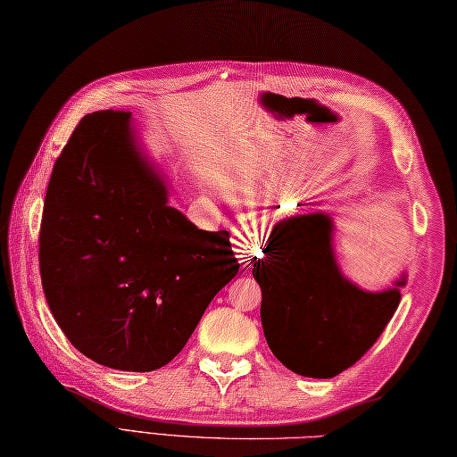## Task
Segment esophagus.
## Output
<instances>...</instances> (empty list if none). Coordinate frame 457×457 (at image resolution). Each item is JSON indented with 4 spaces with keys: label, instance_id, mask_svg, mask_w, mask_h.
Wrapping results in <instances>:
<instances>
[{
    "label": "esophagus",
    "instance_id": "34e87169",
    "mask_svg": "<svg viewBox=\"0 0 457 457\" xmlns=\"http://www.w3.org/2000/svg\"><path fill=\"white\" fill-rule=\"evenodd\" d=\"M232 245H235V253H237V258H240V262L251 261V258L256 256L258 251H261V245H262L261 222H256L254 228H251V230L237 232Z\"/></svg>",
    "mask_w": 457,
    "mask_h": 457
}]
</instances>
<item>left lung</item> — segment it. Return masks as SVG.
I'll list each match as a JSON object with an SVG mask.
<instances>
[{"label":"left lung","instance_id":"8db88e82","mask_svg":"<svg viewBox=\"0 0 457 457\" xmlns=\"http://www.w3.org/2000/svg\"><path fill=\"white\" fill-rule=\"evenodd\" d=\"M262 258L253 261L261 284V320L269 348L292 372L334 378L354 366L380 338L400 287L364 292L342 277L332 251V220L300 214L272 228Z\"/></svg>","mask_w":457,"mask_h":457}]
</instances>
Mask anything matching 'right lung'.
<instances>
[{
	"mask_svg": "<svg viewBox=\"0 0 457 457\" xmlns=\"http://www.w3.org/2000/svg\"><path fill=\"white\" fill-rule=\"evenodd\" d=\"M131 113L85 115L43 204L39 272L51 314L93 362L151 372L191 338L238 272L228 232L196 228L135 145Z\"/></svg>",
	"mask_w": 457,
	"mask_h": 457,
	"instance_id": "add662e5",
	"label": "right lung"
}]
</instances>
